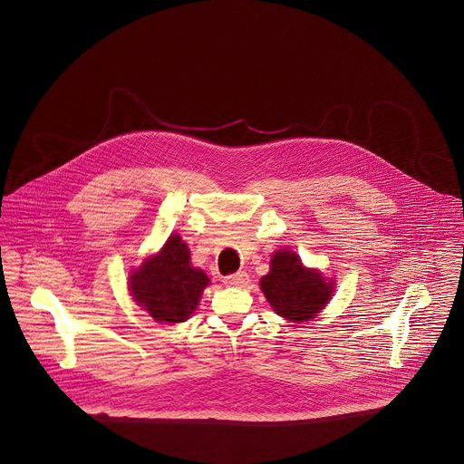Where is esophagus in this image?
<instances>
[{"label":"esophagus","mask_w":464,"mask_h":464,"mask_svg":"<svg viewBox=\"0 0 464 464\" xmlns=\"http://www.w3.org/2000/svg\"><path fill=\"white\" fill-rule=\"evenodd\" d=\"M224 284L227 287H245L248 284V275L246 271H238L235 275H229L224 278Z\"/></svg>","instance_id":"obj_1"}]
</instances>
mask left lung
I'll list each match as a JSON object with an SVG mask.
<instances>
[{
  "label": "left lung",
  "mask_w": 464,
  "mask_h": 464,
  "mask_svg": "<svg viewBox=\"0 0 464 464\" xmlns=\"http://www.w3.org/2000/svg\"><path fill=\"white\" fill-rule=\"evenodd\" d=\"M271 308L290 322H306L325 308L334 292L318 269H308L301 257L282 248L273 254L269 273L259 282Z\"/></svg>",
  "instance_id": "left-lung-1"
}]
</instances>
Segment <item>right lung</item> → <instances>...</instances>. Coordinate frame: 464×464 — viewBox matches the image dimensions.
<instances>
[{"mask_svg": "<svg viewBox=\"0 0 464 464\" xmlns=\"http://www.w3.org/2000/svg\"><path fill=\"white\" fill-rule=\"evenodd\" d=\"M133 301L156 322H186L198 306L208 276L191 266L189 248L179 235L169 237L163 248L148 257L129 276Z\"/></svg>", "mask_w": 464, "mask_h": 464, "instance_id": "1", "label": "right lung"}]
</instances>
